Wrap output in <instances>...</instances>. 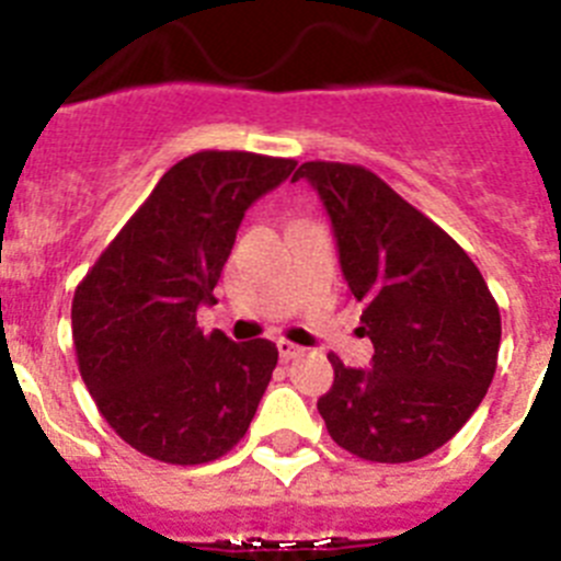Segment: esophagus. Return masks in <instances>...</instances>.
Segmentation results:
<instances>
[{"label": "esophagus", "instance_id": "obj_1", "mask_svg": "<svg viewBox=\"0 0 561 561\" xmlns=\"http://www.w3.org/2000/svg\"><path fill=\"white\" fill-rule=\"evenodd\" d=\"M277 354H280V359L289 362V359H297V356H304L306 348H300V345H295V342L289 340H277Z\"/></svg>", "mask_w": 561, "mask_h": 561}]
</instances>
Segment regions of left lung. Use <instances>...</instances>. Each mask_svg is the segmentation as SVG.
<instances>
[{"label": "left lung", "mask_w": 561, "mask_h": 561, "mask_svg": "<svg viewBox=\"0 0 561 561\" xmlns=\"http://www.w3.org/2000/svg\"><path fill=\"white\" fill-rule=\"evenodd\" d=\"M329 210L342 275L359 300L368 370L345 368L317 410L331 438L374 463H408L444 447L478 410L497 370L500 309L453 236L362 165L304 162Z\"/></svg>", "instance_id": "8db88e82"}]
</instances>
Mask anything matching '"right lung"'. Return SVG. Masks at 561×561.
Returning <instances> with one entry per match:
<instances>
[{
    "label": "right lung",
    "instance_id": "right-lung-1",
    "mask_svg": "<svg viewBox=\"0 0 561 561\" xmlns=\"http://www.w3.org/2000/svg\"><path fill=\"white\" fill-rule=\"evenodd\" d=\"M295 160L199 151L165 171L72 297L78 370L108 427L162 463H210L250 430L277 365L270 340L196 323L247 207Z\"/></svg>",
    "mask_w": 561,
    "mask_h": 561
}]
</instances>
